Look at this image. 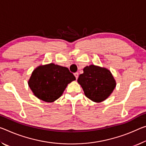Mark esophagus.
Listing matches in <instances>:
<instances>
[{"instance_id":"esophagus-1","label":"esophagus","mask_w":146,"mask_h":146,"mask_svg":"<svg viewBox=\"0 0 146 146\" xmlns=\"http://www.w3.org/2000/svg\"><path fill=\"white\" fill-rule=\"evenodd\" d=\"M74 75H75V78H76V79H77L78 78V73H74Z\"/></svg>"}]
</instances>
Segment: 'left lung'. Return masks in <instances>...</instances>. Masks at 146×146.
<instances>
[{
	"mask_svg": "<svg viewBox=\"0 0 146 146\" xmlns=\"http://www.w3.org/2000/svg\"><path fill=\"white\" fill-rule=\"evenodd\" d=\"M83 71L77 82L82 88L85 96L96 103H101L107 99L116 86L110 71L92 64L86 66Z\"/></svg>",
	"mask_w": 146,
	"mask_h": 146,
	"instance_id": "1",
	"label": "left lung"
}]
</instances>
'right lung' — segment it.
<instances>
[{
	"label": "right lung",
	"instance_id": "obj_1",
	"mask_svg": "<svg viewBox=\"0 0 146 146\" xmlns=\"http://www.w3.org/2000/svg\"><path fill=\"white\" fill-rule=\"evenodd\" d=\"M75 80L68 68L50 63L37 67L28 84L36 98L52 103L62 96L68 84Z\"/></svg>",
	"mask_w": 146,
	"mask_h": 146
}]
</instances>
